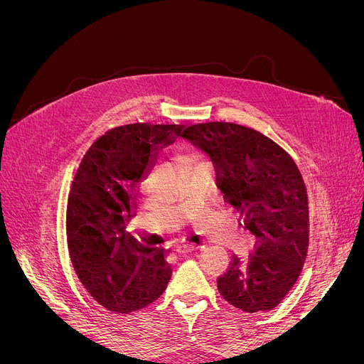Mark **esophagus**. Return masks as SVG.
Wrapping results in <instances>:
<instances>
[{"label":"esophagus","mask_w":364,"mask_h":364,"mask_svg":"<svg viewBox=\"0 0 364 364\" xmlns=\"http://www.w3.org/2000/svg\"><path fill=\"white\" fill-rule=\"evenodd\" d=\"M196 250H197L196 246H186V245H181L174 249V252L178 253V255H188V253H193Z\"/></svg>","instance_id":"obj_1"}]
</instances>
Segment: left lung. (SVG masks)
<instances>
[{"mask_svg":"<svg viewBox=\"0 0 364 364\" xmlns=\"http://www.w3.org/2000/svg\"><path fill=\"white\" fill-rule=\"evenodd\" d=\"M182 138L211 158L225 202L257 238L249 261L232 257L217 279L220 294L246 313L272 310L299 278L308 252V197L299 168L277 142L240 124H194Z\"/></svg>","mask_w":364,"mask_h":364,"instance_id":"8db88e82","label":"left lung"}]
</instances>
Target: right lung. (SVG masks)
<instances>
[{"instance_id": "obj_1", "label": "right lung", "mask_w": 364, "mask_h": 364, "mask_svg": "<svg viewBox=\"0 0 364 364\" xmlns=\"http://www.w3.org/2000/svg\"><path fill=\"white\" fill-rule=\"evenodd\" d=\"M183 126L135 123L107 130L86 151L67 206V240L83 287L109 311L127 314L167 289L171 269L164 252L147 249L126 228L136 186L158 151L182 136Z\"/></svg>"}]
</instances>
